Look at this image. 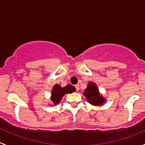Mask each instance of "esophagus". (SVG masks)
Here are the masks:
<instances>
[{
	"instance_id": "34e87169",
	"label": "esophagus",
	"mask_w": 145,
	"mask_h": 145,
	"mask_svg": "<svg viewBox=\"0 0 145 145\" xmlns=\"http://www.w3.org/2000/svg\"><path fill=\"white\" fill-rule=\"evenodd\" d=\"M75 88H76V90L77 91H78V90H79V85L76 84V86H75Z\"/></svg>"
}]
</instances>
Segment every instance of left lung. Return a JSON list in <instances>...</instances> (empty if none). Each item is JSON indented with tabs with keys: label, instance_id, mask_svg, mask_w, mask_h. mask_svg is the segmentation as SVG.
Segmentation results:
<instances>
[{
	"label": "left lung",
	"instance_id": "8db88e82",
	"mask_svg": "<svg viewBox=\"0 0 145 145\" xmlns=\"http://www.w3.org/2000/svg\"><path fill=\"white\" fill-rule=\"evenodd\" d=\"M84 95L86 96L88 102L93 105L99 106L102 105L105 102V99L100 95L97 86L93 83H89L87 88L85 90Z\"/></svg>",
	"mask_w": 145,
	"mask_h": 145
}]
</instances>
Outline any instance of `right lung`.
<instances>
[{
  "mask_svg": "<svg viewBox=\"0 0 145 145\" xmlns=\"http://www.w3.org/2000/svg\"><path fill=\"white\" fill-rule=\"evenodd\" d=\"M75 88L71 85H67L66 87L62 88L59 85H55L52 89V100L54 105H57L61 99L65 94L67 93H71L75 91Z\"/></svg>",
  "mask_w": 145,
  "mask_h": 145,
  "instance_id": "add662e5",
  "label": "right lung"
}]
</instances>
